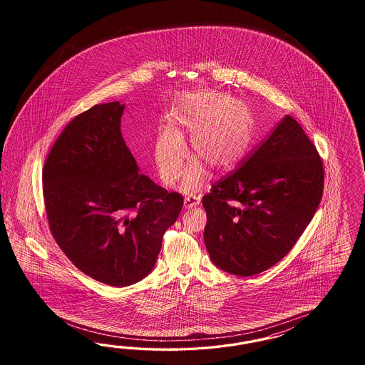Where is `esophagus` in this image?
Listing matches in <instances>:
<instances>
[{
  "label": "esophagus",
  "mask_w": 365,
  "mask_h": 365,
  "mask_svg": "<svg viewBox=\"0 0 365 365\" xmlns=\"http://www.w3.org/2000/svg\"><path fill=\"white\" fill-rule=\"evenodd\" d=\"M200 203V199L195 195H188L185 198V209H191V207H195Z\"/></svg>",
  "instance_id": "esophagus-1"
}]
</instances>
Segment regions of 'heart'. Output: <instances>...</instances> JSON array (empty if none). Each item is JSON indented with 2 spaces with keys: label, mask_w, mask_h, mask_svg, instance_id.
Listing matches in <instances>:
<instances>
[{
  "label": "heart",
  "mask_w": 365,
  "mask_h": 365,
  "mask_svg": "<svg viewBox=\"0 0 365 365\" xmlns=\"http://www.w3.org/2000/svg\"><path fill=\"white\" fill-rule=\"evenodd\" d=\"M171 130L159 133L155 160L167 185L180 175L186 158L185 136H191V154L182 190L195 192L203 186L206 166L217 171L227 170L242 156L252 136L250 116L241 101L217 92H203L185 100L170 115Z\"/></svg>",
  "instance_id": "1"
}]
</instances>
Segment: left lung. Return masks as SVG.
<instances>
[{
	"label": "left lung",
	"instance_id": "1",
	"mask_svg": "<svg viewBox=\"0 0 365 365\" xmlns=\"http://www.w3.org/2000/svg\"><path fill=\"white\" fill-rule=\"evenodd\" d=\"M240 165L202 198L203 237L215 265L250 277L276 265L299 241L320 205L324 168L289 115Z\"/></svg>",
	"mask_w": 365,
	"mask_h": 365
}]
</instances>
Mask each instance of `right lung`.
Wrapping results in <instances>:
<instances>
[{"label":"right lung","mask_w":365,"mask_h":365,"mask_svg":"<svg viewBox=\"0 0 365 365\" xmlns=\"http://www.w3.org/2000/svg\"><path fill=\"white\" fill-rule=\"evenodd\" d=\"M124 106L96 104L68 123L43 168L45 212L56 242L87 276L128 287L147 276L183 206L139 174L120 131Z\"/></svg>","instance_id":"add662e5"}]
</instances>
